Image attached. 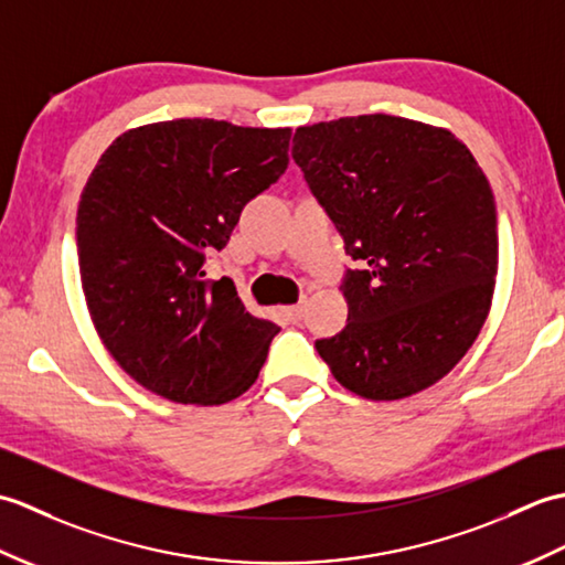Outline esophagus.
Returning <instances> with one entry per match:
<instances>
[{
  "label": "esophagus",
  "mask_w": 565,
  "mask_h": 565,
  "mask_svg": "<svg viewBox=\"0 0 565 565\" xmlns=\"http://www.w3.org/2000/svg\"><path fill=\"white\" fill-rule=\"evenodd\" d=\"M303 313H306V301L296 303V306H289V308H284V316L289 318L291 322H301V320H303Z\"/></svg>",
  "instance_id": "esophagus-1"
}]
</instances>
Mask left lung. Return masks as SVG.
I'll return each mask as SVG.
<instances>
[{
    "instance_id": "left-lung-1",
    "label": "left lung",
    "mask_w": 565,
    "mask_h": 565,
    "mask_svg": "<svg viewBox=\"0 0 565 565\" xmlns=\"http://www.w3.org/2000/svg\"><path fill=\"white\" fill-rule=\"evenodd\" d=\"M294 160L364 269L347 326L316 350L347 391L401 401L471 350L498 274L493 189L451 130L391 114L298 126Z\"/></svg>"
}]
</instances>
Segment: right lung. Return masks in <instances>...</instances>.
Segmentation results:
<instances>
[{"instance_id":"obj_1","label":"right lung","mask_w":565,"mask_h":565,"mask_svg":"<svg viewBox=\"0 0 565 565\" xmlns=\"http://www.w3.org/2000/svg\"><path fill=\"white\" fill-rule=\"evenodd\" d=\"M289 138L291 128L174 118L126 130L92 170L77 209L84 301L142 388L223 405L257 381L279 326L247 313L231 279H203V262L284 174Z\"/></svg>"}]
</instances>
